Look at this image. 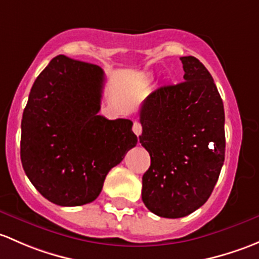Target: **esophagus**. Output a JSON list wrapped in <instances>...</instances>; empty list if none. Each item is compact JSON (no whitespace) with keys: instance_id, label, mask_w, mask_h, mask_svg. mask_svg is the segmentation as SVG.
<instances>
[{"instance_id":"34e87169","label":"esophagus","mask_w":259,"mask_h":259,"mask_svg":"<svg viewBox=\"0 0 259 259\" xmlns=\"http://www.w3.org/2000/svg\"><path fill=\"white\" fill-rule=\"evenodd\" d=\"M132 130H133V132H135V135L137 136V137H138V136H141V133H142V126H141L140 122L136 121L135 123H133Z\"/></svg>"}]
</instances>
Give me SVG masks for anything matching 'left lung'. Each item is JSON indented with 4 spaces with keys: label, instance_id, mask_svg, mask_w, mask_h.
<instances>
[{
    "label": "left lung",
    "instance_id": "left-lung-1",
    "mask_svg": "<svg viewBox=\"0 0 259 259\" xmlns=\"http://www.w3.org/2000/svg\"><path fill=\"white\" fill-rule=\"evenodd\" d=\"M185 81L142 103L140 143L151 156L142 201L154 214L181 218L209 198L225 162V108L212 76L193 56L181 57Z\"/></svg>",
    "mask_w": 259,
    "mask_h": 259
}]
</instances>
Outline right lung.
Returning <instances> with one entry per match:
<instances>
[{
	"label": "right lung",
	"mask_w": 259,
	"mask_h": 259,
	"mask_svg": "<svg viewBox=\"0 0 259 259\" xmlns=\"http://www.w3.org/2000/svg\"><path fill=\"white\" fill-rule=\"evenodd\" d=\"M105 73L60 55L32 86L21 122V162L52 203L95 201L111 168L137 145L132 121L100 116Z\"/></svg>",
	"instance_id": "obj_1"
}]
</instances>
